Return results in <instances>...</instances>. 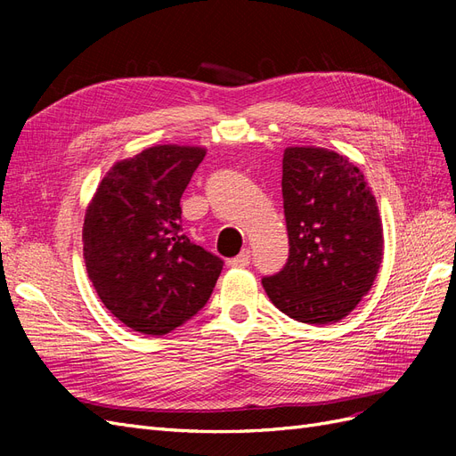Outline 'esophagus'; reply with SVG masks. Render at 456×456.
Masks as SVG:
<instances>
[{
	"label": "esophagus",
	"mask_w": 456,
	"mask_h": 456,
	"mask_svg": "<svg viewBox=\"0 0 456 456\" xmlns=\"http://www.w3.org/2000/svg\"><path fill=\"white\" fill-rule=\"evenodd\" d=\"M249 265H251V251H241L236 258L228 260V266H232V268H245Z\"/></svg>",
	"instance_id": "34e87169"
}]
</instances>
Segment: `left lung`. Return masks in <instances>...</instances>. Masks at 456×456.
Returning a JSON list of instances; mask_svg holds the SVG:
<instances>
[{
    "label": "left lung",
    "instance_id": "obj_1",
    "mask_svg": "<svg viewBox=\"0 0 456 456\" xmlns=\"http://www.w3.org/2000/svg\"><path fill=\"white\" fill-rule=\"evenodd\" d=\"M281 191L289 258L262 287L300 323H337L370 291L382 265L377 200L350 158L320 146L285 148Z\"/></svg>",
    "mask_w": 456,
    "mask_h": 456
}]
</instances>
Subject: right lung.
I'll return each mask as SVG.
<instances>
[{"instance_id": "add662e5", "label": "right lung", "mask_w": 456, "mask_h": 456, "mask_svg": "<svg viewBox=\"0 0 456 456\" xmlns=\"http://www.w3.org/2000/svg\"><path fill=\"white\" fill-rule=\"evenodd\" d=\"M201 146L158 144L116 161L84 220L87 275L102 305L142 335H165L209 300L223 260L183 233L181 198Z\"/></svg>"}]
</instances>
